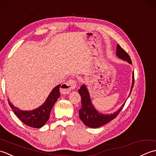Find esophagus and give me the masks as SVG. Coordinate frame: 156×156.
I'll list each match as a JSON object with an SVG mask.
<instances>
[{
	"mask_svg": "<svg viewBox=\"0 0 156 156\" xmlns=\"http://www.w3.org/2000/svg\"><path fill=\"white\" fill-rule=\"evenodd\" d=\"M76 87V82L74 79H69V80L66 82L62 84L61 89L63 92H66V93H68L69 92L74 90Z\"/></svg>",
	"mask_w": 156,
	"mask_h": 156,
	"instance_id": "esophagus-1",
	"label": "esophagus"
}]
</instances>
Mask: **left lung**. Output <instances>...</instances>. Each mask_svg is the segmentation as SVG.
Listing matches in <instances>:
<instances>
[{
  "label": "left lung",
  "instance_id": "1",
  "mask_svg": "<svg viewBox=\"0 0 156 156\" xmlns=\"http://www.w3.org/2000/svg\"><path fill=\"white\" fill-rule=\"evenodd\" d=\"M116 55L117 57L123 60L128 62L129 64H132L131 59L129 57L128 54L122 49L120 45L117 46V53ZM134 84V72H133V80H132V85L131 88V91L129 96L133 89ZM78 93L81 96V102L82 107L79 110V117L84 122L85 125L91 128H98L101 126L107 124L112 119H114L118 114L120 112L121 109L123 108L125 103L121 106V107L117 111L114 112L113 114H102L99 112L92 105L91 102V98L89 94L88 89L85 84L81 86L80 88L78 90Z\"/></svg>",
  "mask_w": 156,
  "mask_h": 156
}]
</instances>
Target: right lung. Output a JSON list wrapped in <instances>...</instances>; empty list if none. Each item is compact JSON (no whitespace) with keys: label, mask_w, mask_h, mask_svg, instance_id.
I'll list each match as a JSON object with an SVG mask.
<instances>
[{"label":"right lung","mask_w":156,"mask_h":156,"mask_svg":"<svg viewBox=\"0 0 156 156\" xmlns=\"http://www.w3.org/2000/svg\"><path fill=\"white\" fill-rule=\"evenodd\" d=\"M60 84L53 89L46 101L42 105L32 111H23L14 107L8 99L9 106L12 109L16 115L23 123L29 127L34 128H41L44 126L49 119V115L55 102L60 97L59 87Z\"/></svg>","instance_id":"add662e5"}]
</instances>
